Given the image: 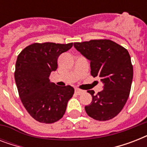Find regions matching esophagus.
I'll list each match as a JSON object with an SVG mask.
<instances>
[{"mask_svg": "<svg viewBox=\"0 0 147 147\" xmlns=\"http://www.w3.org/2000/svg\"><path fill=\"white\" fill-rule=\"evenodd\" d=\"M75 92H76L77 94H81L83 92V91L81 89H78V88H76V89H75Z\"/></svg>", "mask_w": 147, "mask_h": 147, "instance_id": "obj_1", "label": "esophagus"}]
</instances>
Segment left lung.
Segmentation results:
<instances>
[{
    "label": "left lung",
    "instance_id": "1",
    "mask_svg": "<svg viewBox=\"0 0 147 147\" xmlns=\"http://www.w3.org/2000/svg\"><path fill=\"white\" fill-rule=\"evenodd\" d=\"M74 47L91 61V75L103 82L101 92L94 94L85 106L88 115L94 120L105 121L116 117L124 107L130 95L134 69L127 49L107 39L75 42Z\"/></svg>",
    "mask_w": 147,
    "mask_h": 147
}]
</instances>
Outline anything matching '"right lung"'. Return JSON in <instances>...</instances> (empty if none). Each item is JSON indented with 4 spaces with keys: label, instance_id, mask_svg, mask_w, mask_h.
<instances>
[{
    "label": "right lung",
    "instance_id": "1",
    "mask_svg": "<svg viewBox=\"0 0 147 147\" xmlns=\"http://www.w3.org/2000/svg\"><path fill=\"white\" fill-rule=\"evenodd\" d=\"M73 42H35L17 56L14 78L19 96L30 115L40 123H53L62 118L75 90L70 85L49 82L52 71L58 67V58L70 49Z\"/></svg>",
    "mask_w": 147,
    "mask_h": 147
}]
</instances>
